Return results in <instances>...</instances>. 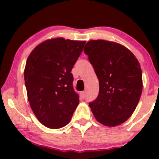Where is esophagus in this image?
Returning <instances> with one entry per match:
<instances>
[{
    "label": "esophagus",
    "instance_id": "obj_1",
    "mask_svg": "<svg viewBox=\"0 0 159 159\" xmlns=\"http://www.w3.org/2000/svg\"><path fill=\"white\" fill-rule=\"evenodd\" d=\"M85 96H86L85 91H83V92L81 93V97L82 98H85Z\"/></svg>",
    "mask_w": 159,
    "mask_h": 159
}]
</instances>
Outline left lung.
<instances>
[{
  "instance_id": "left-lung-1",
  "label": "left lung",
  "mask_w": 159,
  "mask_h": 159,
  "mask_svg": "<svg viewBox=\"0 0 159 159\" xmlns=\"http://www.w3.org/2000/svg\"><path fill=\"white\" fill-rule=\"evenodd\" d=\"M84 52L99 82L97 98L89 103L95 118L109 127L123 123L135 110L142 93L139 62L125 46L107 40H90Z\"/></svg>"
}]
</instances>
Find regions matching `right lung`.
<instances>
[{"label":"right lung","mask_w":159,"mask_h":159,"mask_svg":"<svg viewBox=\"0 0 159 159\" xmlns=\"http://www.w3.org/2000/svg\"><path fill=\"white\" fill-rule=\"evenodd\" d=\"M85 43L47 39L27 57L24 72L27 98L38 120L49 129L66 125L79 104L71 71Z\"/></svg>","instance_id":"add662e5"}]
</instances>
